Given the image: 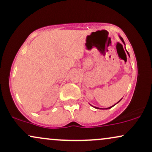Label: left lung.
I'll return each instance as SVG.
<instances>
[{"instance_id":"obj_1","label":"left lung","mask_w":152,"mask_h":152,"mask_svg":"<svg viewBox=\"0 0 152 152\" xmlns=\"http://www.w3.org/2000/svg\"><path fill=\"white\" fill-rule=\"evenodd\" d=\"M119 38H120V39H121V41H122V42H123V43H124V46H125V43H124V40H123V38H122L121 37V36H119ZM126 52H127V53H128V55L129 56V53H128V51H127V50H126ZM121 99H120V100L119 101H118V102H117V103H116V104H118V102H120V101H121ZM116 104H114V105H113V106H110V107H108V108H106V109H100V108H98V107H96V106H93V107H94V108H96V109H111V108H112L113 107V106H114L115 105H116ZM92 106V105H91Z\"/></svg>"}]
</instances>
